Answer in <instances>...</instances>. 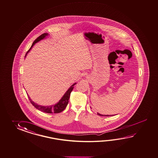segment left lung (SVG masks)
<instances>
[{
    "label": "left lung",
    "instance_id": "obj_1",
    "mask_svg": "<svg viewBox=\"0 0 158 158\" xmlns=\"http://www.w3.org/2000/svg\"><path fill=\"white\" fill-rule=\"evenodd\" d=\"M97 114H98L99 115H100V116H105V117H107V116H112V115H102L100 114H99V113H97Z\"/></svg>",
    "mask_w": 158,
    "mask_h": 158
}]
</instances>
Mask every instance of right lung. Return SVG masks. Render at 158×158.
<instances>
[{"mask_svg":"<svg viewBox=\"0 0 158 158\" xmlns=\"http://www.w3.org/2000/svg\"><path fill=\"white\" fill-rule=\"evenodd\" d=\"M48 35V34L47 33H44L43 34L41 35L40 36H39V37L36 38V40H35L33 42V44H32L31 48H30V49L28 50V51L27 52V53L26 54V56L28 53V52L30 50V49L32 48V47L34 46L35 44L37 42L40 41L41 40L43 39L44 38L45 36H47ZM75 84H73L72 86L70 87V88L65 93V94L62 97V99H60V100L59 101V102H58L57 104H56V105H53V106H45L37 105V104L35 103L34 102H32L31 100V99L30 98V97H28V98H29V100H30L31 104L34 105L36 108L38 110H40V111H43V112L47 113H60L62 111H63L68 105L71 93L73 89V87H74L73 86Z\"/></svg>","mask_w":158,"mask_h":158,"instance_id":"add662e5","label":"right lung"}]
</instances>
